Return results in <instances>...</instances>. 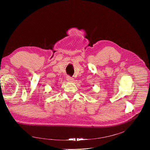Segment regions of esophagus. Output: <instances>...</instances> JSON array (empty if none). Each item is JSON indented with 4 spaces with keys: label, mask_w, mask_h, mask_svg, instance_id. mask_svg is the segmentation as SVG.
Returning a JSON list of instances; mask_svg holds the SVG:
<instances>
[{
    "label": "esophagus",
    "mask_w": 150,
    "mask_h": 150,
    "mask_svg": "<svg viewBox=\"0 0 150 150\" xmlns=\"http://www.w3.org/2000/svg\"><path fill=\"white\" fill-rule=\"evenodd\" d=\"M66 79H67V81H69V82H73L74 81V78H72V77H70L69 76H67L66 77Z\"/></svg>",
    "instance_id": "34e87169"
}]
</instances>
